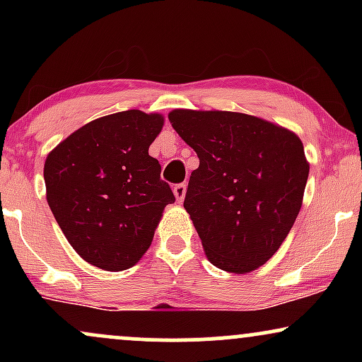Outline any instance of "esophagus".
<instances>
[{
  "label": "esophagus",
  "instance_id": "1",
  "mask_svg": "<svg viewBox=\"0 0 362 362\" xmlns=\"http://www.w3.org/2000/svg\"><path fill=\"white\" fill-rule=\"evenodd\" d=\"M185 192H187V185L185 184H177L175 187H173V194H175V197H177L178 202L184 201Z\"/></svg>",
  "mask_w": 362,
  "mask_h": 362
}]
</instances>
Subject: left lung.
<instances>
[{"label":"left lung","instance_id":"obj_1","mask_svg":"<svg viewBox=\"0 0 362 362\" xmlns=\"http://www.w3.org/2000/svg\"><path fill=\"white\" fill-rule=\"evenodd\" d=\"M168 119L199 156L184 207L207 259L226 272L255 271L301 209L310 167L300 138L238 112L173 110Z\"/></svg>","mask_w":362,"mask_h":362}]
</instances>
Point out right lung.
I'll return each mask as SVG.
<instances>
[{"label": "right lung", "mask_w": 362, "mask_h": 362, "mask_svg": "<svg viewBox=\"0 0 362 362\" xmlns=\"http://www.w3.org/2000/svg\"><path fill=\"white\" fill-rule=\"evenodd\" d=\"M163 117L124 110L85 124L49 153L47 202L81 259L126 271L151 245L165 206L175 195L148 148Z\"/></svg>", "instance_id": "right-lung-1"}]
</instances>
